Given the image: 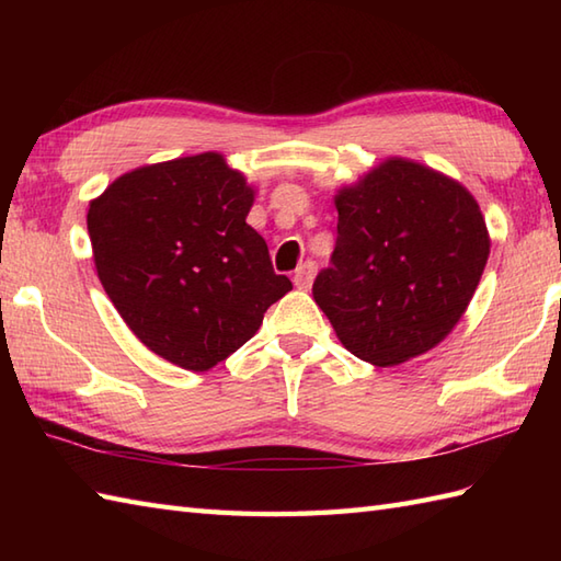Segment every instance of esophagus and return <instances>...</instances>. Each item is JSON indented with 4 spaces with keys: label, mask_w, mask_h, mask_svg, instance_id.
Wrapping results in <instances>:
<instances>
[{
    "label": "esophagus",
    "mask_w": 561,
    "mask_h": 561,
    "mask_svg": "<svg viewBox=\"0 0 561 561\" xmlns=\"http://www.w3.org/2000/svg\"><path fill=\"white\" fill-rule=\"evenodd\" d=\"M313 272H316V262H304V265L296 270V274H294V284L299 289H308L311 287V282H313Z\"/></svg>",
    "instance_id": "34e87169"
}]
</instances>
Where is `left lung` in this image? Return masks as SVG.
Listing matches in <instances>:
<instances>
[{
    "label": "left lung",
    "instance_id": "1",
    "mask_svg": "<svg viewBox=\"0 0 561 561\" xmlns=\"http://www.w3.org/2000/svg\"><path fill=\"white\" fill-rule=\"evenodd\" d=\"M330 267L313 299L354 356L396 366L444 340L490 257L480 205L460 183L390 159L342 190Z\"/></svg>",
    "mask_w": 561,
    "mask_h": 561
}]
</instances>
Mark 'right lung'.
Returning a JSON list of instances; mask_svg holds the SVG:
<instances>
[{
    "mask_svg": "<svg viewBox=\"0 0 561 561\" xmlns=\"http://www.w3.org/2000/svg\"><path fill=\"white\" fill-rule=\"evenodd\" d=\"M253 190L219 153L125 173L91 202L99 279L161 359L207 371L255 335L291 289L245 217Z\"/></svg>",
    "mask_w": 561,
    "mask_h": 561,
    "instance_id": "add662e5",
    "label": "right lung"
}]
</instances>
